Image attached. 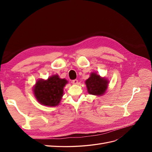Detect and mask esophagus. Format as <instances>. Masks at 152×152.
Wrapping results in <instances>:
<instances>
[{
  "label": "esophagus",
  "mask_w": 152,
  "mask_h": 152,
  "mask_svg": "<svg viewBox=\"0 0 152 152\" xmlns=\"http://www.w3.org/2000/svg\"><path fill=\"white\" fill-rule=\"evenodd\" d=\"M72 83H73V84H75V85H77V84H78V83H79V82H78V80H72Z\"/></svg>",
  "instance_id": "obj_1"
}]
</instances>
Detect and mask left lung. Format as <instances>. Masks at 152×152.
I'll list each match as a JSON object with an SVG mask.
<instances>
[{"instance_id":"left-lung-1","label":"left lung","mask_w":152,"mask_h":152,"mask_svg":"<svg viewBox=\"0 0 152 152\" xmlns=\"http://www.w3.org/2000/svg\"><path fill=\"white\" fill-rule=\"evenodd\" d=\"M109 81L106 77H101L96 72L91 73L90 77L85 82L87 93L92 95L101 96L105 94Z\"/></svg>"}]
</instances>
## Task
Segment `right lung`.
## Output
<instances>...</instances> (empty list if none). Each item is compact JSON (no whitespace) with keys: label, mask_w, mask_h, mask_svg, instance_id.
<instances>
[{"label":"right lung","mask_w":152,"mask_h":152,"mask_svg":"<svg viewBox=\"0 0 152 152\" xmlns=\"http://www.w3.org/2000/svg\"><path fill=\"white\" fill-rule=\"evenodd\" d=\"M68 83L65 79L58 75H53L44 80L40 79L36 82L33 93L37 101L44 106L53 107L60 103L63 96V88Z\"/></svg>","instance_id":"right-lung-1"}]
</instances>
